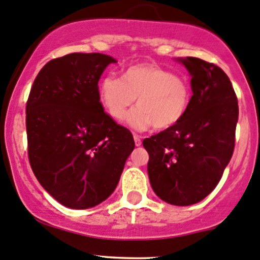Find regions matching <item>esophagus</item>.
Returning a JSON list of instances; mask_svg holds the SVG:
<instances>
[{
    "mask_svg": "<svg viewBox=\"0 0 260 260\" xmlns=\"http://www.w3.org/2000/svg\"><path fill=\"white\" fill-rule=\"evenodd\" d=\"M134 140H135V145L136 146L141 145V136L140 135H136V134H134Z\"/></svg>",
    "mask_w": 260,
    "mask_h": 260,
    "instance_id": "obj_1",
    "label": "esophagus"
}]
</instances>
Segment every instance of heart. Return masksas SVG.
Returning a JSON list of instances; mask_svg holds the SVG:
<instances>
[{"label":"heart","instance_id":"1","mask_svg":"<svg viewBox=\"0 0 260 260\" xmlns=\"http://www.w3.org/2000/svg\"><path fill=\"white\" fill-rule=\"evenodd\" d=\"M138 98V108L127 115V124L135 130L154 125L167 130L178 125L191 105V86L156 63H139L127 68L122 77L108 75L99 85V100L109 116L122 121Z\"/></svg>","mask_w":260,"mask_h":260}]
</instances>
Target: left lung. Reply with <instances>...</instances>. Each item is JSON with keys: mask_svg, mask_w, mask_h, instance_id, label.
I'll use <instances>...</instances> for the list:
<instances>
[{"mask_svg": "<svg viewBox=\"0 0 260 260\" xmlns=\"http://www.w3.org/2000/svg\"><path fill=\"white\" fill-rule=\"evenodd\" d=\"M189 71L191 105L175 126L143 141L151 188L164 202L197 204L213 191L234 151L237 95L226 74L198 57L176 58Z\"/></svg>", "mask_w": 260, "mask_h": 260, "instance_id": "obj_1", "label": "left lung"}]
</instances>
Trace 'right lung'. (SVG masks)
Returning <instances> with one entry per match:
<instances>
[{
  "mask_svg": "<svg viewBox=\"0 0 260 260\" xmlns=\"http://www.w3.org/2000/svg\"><path fill=\"white\" fill-rule=\"evenodd\" d=\"M104 53L75 52L49 61L26 105L28 159L41 186L71 209L99 205L114 192L134 148L99 100Z\"/></svg>",
  "mask_w": 260,
  "mask_h": 260,
  "instance_id": "obj_1",
  "label": "right lung"
}]
</instances>
